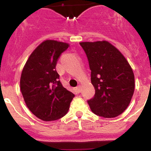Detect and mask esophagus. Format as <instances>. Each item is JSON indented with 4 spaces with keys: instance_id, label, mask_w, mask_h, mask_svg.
<instances>
[{
    "instance_id": "1",
    "label": "esophagus",
    "mask_w": 151,
    "mask_h": 151,
    "mask_svg": "<svg viewBox=\"0 0 151 151\" xmlns=\"http://www.w3.org/2000/svg\"><path fill=\"white\" fill-rule=\"evenodd\" d=\"M81 86L80 85H79L78 86H77V87H76V90H77V91L78 93H79V92H81Z\"/></svg>"
}]
</instances>
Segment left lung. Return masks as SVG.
Masks as SVG:
<instances>
[{"label": "left lung", "instance_id": "1", "mask_svg": "<svg viewBox=\"0 0 151 151\" xmlns=\"http://www.w3.org/2000/svg\"><path fill=\"white\" fill-rule=\"evenodd\" d=\"M91 70L94 96L88 100L91 111L104 118L120 115L129 106L135 88L132 68L117 48L107 41L79 43Z\"/></svg>", "mask_w": 151, "mask_h": 151}]
</instances>
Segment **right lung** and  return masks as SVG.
<instances>
[{"label": "right lung", "instance_id": "add662e5", "mask_svg": "<svg viewBox=\"0 0 151 151\" xmlns=\"http://www.w3.org/2000/svg\"><path fill=\"white\" fill-rule=\"evenodd\" d=\"M68 43L47 40L26 62L20 77V90L26 106L38 119L55 121L66 115L74 94L59 80L56 65Z\"/></svg>", "mask_w": 151, "mask_h": 151}]
</instances>
